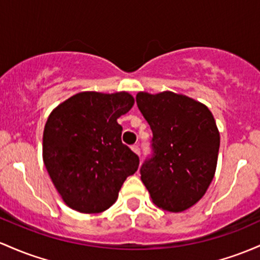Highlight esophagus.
Wrapping results in <instances>:
<instances>
[{
    "label": "esophagus",
    "mask_w": 260,
    "mask_h": 260,
    "mask_svg": "<svg viewBox=\"0 0 260 260\" xmlns=\"http://www.w3.org/2000/svg\"><path fill=\"white\" fill-rule=\"evenodd\" d=\"M132 150H133V152H135L136 154H138V155H141V149H139V145H138V144L132 145Z\"/></svg>",
    "instance_id": "1"
}]
</instances>
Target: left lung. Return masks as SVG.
I'll use <instances>...</instances> for the list:
<instances>
[{
	"instance_id": "8db88e82",
	"label": "left lung",
	"mask_w": 260,
	"mask_h": 260,
	"mask_svg": "<svg viewBox=\"0 0 260 260\" xmlns=\"http://www.w3.org/2000/svg\"><path fill=\"white\" fill-rule=\"evenodd\" d=\"M136 101L153 132V153L141 168L142 181L158 207L187 210L215 175L219 149L215 118L201 102L170 91L138 92Z\"/></svg>"
}]
</instances>
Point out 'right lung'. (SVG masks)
I'll use <instances>...</instances> for the list:
<instances>
[{
    "label": "right lung",
    "mask_w": 260,
    "mask_h": 260,
    "mask_svg": "<svg viewBox=\"0 0 260 260\" xmlns=\"http://www.w3.org/2000/svg\"><path fill=\"white\" fill-rule=\"evenodd\" d=\"M135 104L128 92L85 91L59 105L45 123L43 160L65 204L82 213L112 206L139 158L122 143L117 119Z\"/></svg>",
    "instance_id": "right-lung-1"
}]
</instances>
